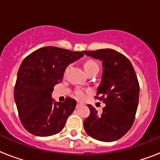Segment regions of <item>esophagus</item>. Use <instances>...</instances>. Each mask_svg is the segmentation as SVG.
I'll use <instances>...</instances> for the list:
<instances>
[{"label": "esophagus", "instance_id": "1", "mask_svg": "<svg viewBox=\"0 0 160 160\" xmlns=\"http://www.w3.org/2000/svg\"><path fill=\"white\" fill-rule=\"evenodd\" d=\"M83 105H84V104H83V103H82V102H78V103H77V106H76V107H77V108H78V107H82Z\"/></svg>", "mask_w": 160, "mask_h": 160}]
</instances>
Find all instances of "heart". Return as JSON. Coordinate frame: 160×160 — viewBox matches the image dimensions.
Segmentation results:
<instances>
[{"instance_id":"heart-1","label":"heart","mask_w":160,"mask_h":160,"mask_svg":"<svg viewBox=\"0 0 160 160\" xmlns=\"http://www.w3.org/2000/svg\"><path fill=\"white\" fill-rule=\"evenodd\" d=\"M83 68H84V70L87 74L96 70H99L98 65L95 62L91 60H88L87 62H85L83 63ZM75 95L78 99H83L85 98V91L82 90V89H77L75 90Z\"/></svg>"}]
</instances>
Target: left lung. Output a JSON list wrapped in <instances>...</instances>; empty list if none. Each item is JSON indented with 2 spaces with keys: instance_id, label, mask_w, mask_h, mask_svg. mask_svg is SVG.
<instances>
[{
  "instance_id": "left-lung-1",
  "label": "left lung",
  "mask_w": 160,
  "mask_h": 160,
  "mask_svg": "<svg viewBox=\"0 0 160 160\" xmlns=\"http://www.w3.org/2000/svg\"><path fill=\"white\" fill-rule=\"evenodd\" d=\"M102 61V74L97 96L106 104L101 114L88 105L90 114L84 120L87 135L102 142L122 138L135 121L139 96V85L134 67L128 58L111 49L82 51Z\"/></svg>"
}]
</instances>
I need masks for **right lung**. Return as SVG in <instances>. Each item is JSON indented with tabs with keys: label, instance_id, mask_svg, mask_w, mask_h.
<instances>
[{
	"label": "right lung",
	"instance_id": "right-lung-1",
	"mask_svg": "<svg viewBox=\"0 0 160 160\" xmlns=\"http://www.w3.org/2000/svg\"><path fill=\"white\" fill-rule=\"evenodd\" d=\"M82 52H72L54 46L37 49L23 60L17 76L14 100L22 125L32 135H56L64 128L76 101L52 98L55 85L60 82L67 66L82 58Z\"/></svg>",
	"mask_w": 160,
	"mask_h": 160
}]
</instances>
